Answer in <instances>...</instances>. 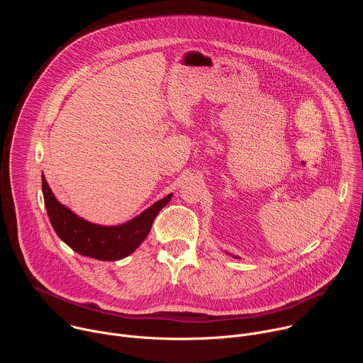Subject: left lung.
I'll list each match as a JSON object with an SVG mask.
<instances>
[{"instance_id":"8db88e82","label":"left lung","mask_w":363,"mask_h":363,"mask_svg":"<svg viewBox=\"0 0 363 363\" xmlns=\"http://www.w3.org/2000/svg\"><path fill=\"white\" fill-rule=\"evenodd\" d=\"M227 254H230V252H227ZM233 257H235V258H237V255H233Z\"/></svg>"}]
</instances>
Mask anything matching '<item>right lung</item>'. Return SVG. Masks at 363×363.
<instances>
[{
    "label": "right lung",
    "instance_id": "obj_1",
    "mask_svg": "<svg viewBox=\"0 0 363 363\" xmlns=\"http://www.w3.org/2000/svg\"><path fill=\"white\" fill-rule=\"evenodd\" d=\"M44 205L56 234L76 252L100 262H116L132 254L147 237L158 213L171 201L172 194L157 201L143 213L119 225H99L74 214L60 203L41 177Z\"/></svg>",
    "mask_w": 363,
    "mask_h": 363
}]
</instances>
